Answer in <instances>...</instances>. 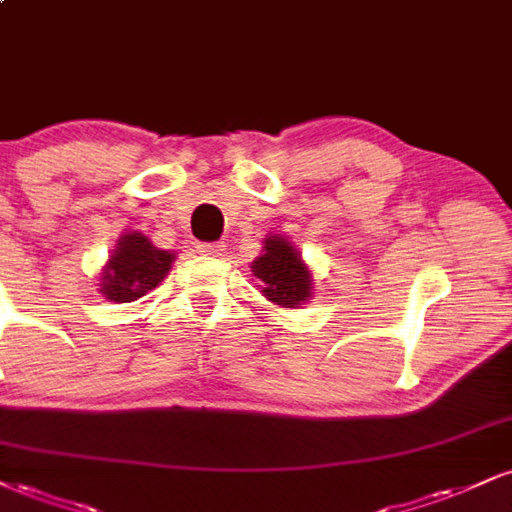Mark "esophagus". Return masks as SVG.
Returning <instances> with one entry per match:
<instances>
[{
  "mask_svg": "<svg viewBox=\"0 0 512 512\" xmlns=\"http://www.w3.org/2000/svg\"><path fill=\"white\" fill-rule=\"evenodd\" d=\"M197 252H202V255L219 257L221 252H224V243H197Z\"/></svg>",
  "mask_w": 512,
  "mask_h": 512,
  "instance_id": "esophagus-1",
  "label": "esophagus"
}]
</instances>
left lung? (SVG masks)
I'll return each instance as SVG.
<instances>
[{
  "mask_svg": "<svg viewBox=\"0 0 512 512\" xmlns=\"http://www.w3.org/2000/svg\"><path fill=\"white\" fill-rule=\"evenodd\" d=\"M252 274L262 281L260 293L279 307H300L310 303L315 279L303 255L286 236L272 233L264 238L262 255L252 262Z\"/></svg>",
  "mask_w": 512,
  "mask_h": 512,
  "instance_id": "8db88e82",
  "label": "left lung"
}]
</instances>
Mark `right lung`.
I'll use <instances>...</instances> for the list:
<instances>
[{
	"label": "right lung",
	"mask_w": 512,
	"mask_h": 512,
	"mask_svg": "<svg viewBox=\"0 0 512 512\" xmlns=\"http://www.w3.org/2000/svg\"><path fill=\"white\" fill-rule=\"evenodd\" d=\"M176 252L155 248L140 231L123 233L100 274V293L109 303H133L155 291L169 274Z\"/></svg>",
	"instance_id": "1"
}]
</instances>
